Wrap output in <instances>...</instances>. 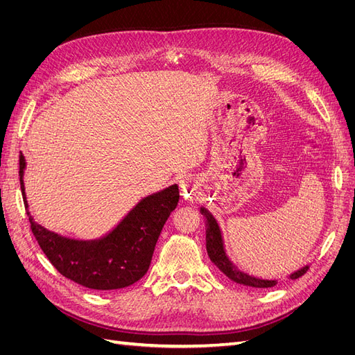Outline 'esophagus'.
I'll return each mask as SVG.
<instances>
[{
  "instance_id": "obj_1",
  "label": "esophagus",
  "mask_w": 355,
  "mask_h": 355,
  "mask_svg": "<svg viewBox=\"0 0 355 355\" xmlns=\"http://www.w3.org/2000/svg\"><path fill=\"white\" fill-rule=\"evenodd\" d=\"M179 189L182 196L189 197L192 194H196L198 189V184L194 178H185L179 182Z\"/></svg>"
}]
</instances>
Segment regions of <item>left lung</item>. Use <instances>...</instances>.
<instances>
[{
  "label": "left lung",
  "mask_w": 355,
  "mask_h": 355,
  "mask_svg": "<svg viewBox=\"0 0 355 355\" xmlns=\"http://www.w3.org/2000/svg\"><path fill=\"white\" fill-rule=\"evenodd\" d=\"M200 213L202 214L204 223H206V247H207L209 257L225 275L231 278V280L235 283L252 286V287H272L277 284L278 278H259L241 271L227 253L223 232L218 219L214 218L213 213L209 211L204 206L200 207ZM308 268H309L308 265H304L302 268H299V270L293 271L292 274H288L287 278H290V280H296V278L302 277L308 271Z\"/></svg>",
  "instance_id": "obj_1"
}]
</instances>
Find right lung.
I'll list each match as a JSON object with an SVG mask.
<instances>
[{
    "label": "right lung",
    "instance_id": "add662e5",
    "mask_svg": "<svg viewBox=\"0 0 355 355\" xmlns=\"http://www.w3.org/2000/svg\"><path fill=\"white\" fill-rule=\"evenodd\" d=\"M25 170L26 159L20 153V188L31 230L62 275L94 290H116L141 280L151 263L161 230L179 202L176 184L139 200L101 237L83 240L53 232L34 220L25 192Z\"/></svg>",
    "mask_w": 355,
    "mask_h": 355
}]
</instances>
